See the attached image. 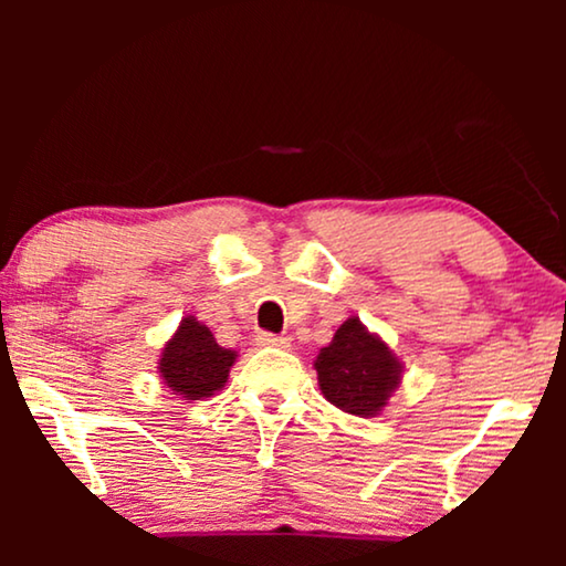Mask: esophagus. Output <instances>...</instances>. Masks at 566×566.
<instances>
[{
    "label": "esophagus",
    "instance_id": "esophagus-1",
    "mask_svg": "<svg viewBox=\"0 0 566 566\" xmlns=\"http://www.w3.org/2000/svg\"><path fill=\"white\" fill-rule=\"evenodd\" d=\"M258 345H260V347H281V350H285V347H291L289 339L277 337V335H270V332H260V335H258Z\"/></svg>",
    "mask_w": 566,
    "mask_h": 566
}]
</instances>
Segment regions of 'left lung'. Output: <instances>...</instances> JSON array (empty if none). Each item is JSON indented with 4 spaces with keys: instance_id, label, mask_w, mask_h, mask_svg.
<instances>
[{
    "instance_id": "8db88e82",
    "label": "left lung",
    "mask_w": 566,
    "mask_h": 566,
    "mask_svg": "<svg viewBox=\"0 0 566 566\" xmlns=\"http://www.w3.org/2000/svg\"><path fill=\"white\" fill-rule=\"evenodd\" d=\"M319 389L329 405L347 415L376 417L401 384V360L358 316L339 324L314 360Z\"/></svg>"
}]
</instances>
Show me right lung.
<instances>
[{
	"label": "right lung",
	"instance_id": "add662e5",
	"mask_svg": "<svg viewBox=\"0 0 566 566\" xmlns=\"http://www.w3.org/2000/svg\"><path fill=\"white\" fill-rule=\"evenodd\" d=\"M237 350L221 347L206 324L185 316L159 358V374L167 389L182 399H206L223 389Z\"/></svg>",
	"mask_w": 566,
	"mask_h": 566
}]
</instances>
